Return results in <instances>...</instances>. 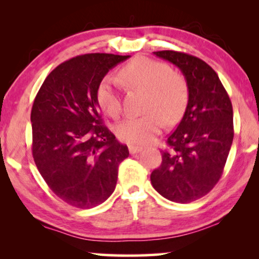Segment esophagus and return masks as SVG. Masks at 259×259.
<instances>
[{
	"label": "esophagus",
	"instance_id": "1",
	"mask_svg": "<svg viewBox=\"0 0 259 259\" xmlns=\"http://www.w3.org/2000/svg\"><path fill=\"white\" fill-rule=\"evenodd\" d=\"M141 150H143V147H140V146H134V145H131V146H128V151L131 154H136V153H138V152H140Z\"/></svg>",
	"mask_w": 259,
	"mask_h": 259
}]
</instances>
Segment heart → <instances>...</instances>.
I'll use <instances>...</instances> for the list:
<instances>
[{"mask_svg":"<svg viewBox=\"0 0 259 259\" xmlns=\"http://www.w3.org/2000/svg\"><path fill=\"white\" fill-rule=\"evenodd\" d=\"M119 76L131 90L146 92L144 112L138 118H128L116 127V136L123 143L144 145L160 132L164 121L175 123L182 118L189 102V86L182 74L167 63L139 56L120 69ZM101 111L113 119L121 114V100L112 77H105L97 90Z\"/></svg>","mask_w":259,"mask_h":259,"instance_id":"heart-1","label":"heart"}]
</instances>
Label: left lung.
Here are the masks:
<instances>
[{
    "label": "left lung",
    "mask_w": 259,
    "mask_h": 259,
    "mask_svg": "<svg viewBox=\"0 0 259 259\" xmlns=\"http://www.w3.org/2000/svg\"><path fill=\"white\" fill-rule=\"evenodd\" d=\"M153 54L182 70L189 102L151 183L166 199L191 203L210 192L224 171L233 140L232 104L217 73L203 60L175 51Z\"/></svg>",
    "instance_id": "8db88e82"
}]
</instances>
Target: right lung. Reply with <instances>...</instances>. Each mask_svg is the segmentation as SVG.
<instances>
[{
    "mask_svg": "<svg viewBox=\"0 0 259 259\" xmlns=\"http://www.w3.org/2000/svg\"><path fill=\"white\" fill-rule=\"evenodd\" d=\"M130 55L92 53L67 60L46 77L31 108V152L53 192L91 208L113 193L130 152L104 125L97 101L108 70Z\"/></svg>",
    "mask_w": 259,
    "mask_h": 259,
    "instance_id": "1",
    "label": "right lung"
}]
</instances>
